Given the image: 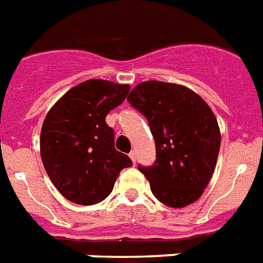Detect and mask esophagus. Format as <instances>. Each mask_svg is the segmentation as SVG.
<instances>
[{
    "label": "esophagus",
    "instance_id": "34e87169",
    "mask_svg": "<svg viewBox=\"0 0 263 263\" xmlns=\"http://www.w3.org/2000/svg\"><path fill=\"white\" fill-rule=\"evenodd\" d=\"M129 157L132 158V161H133L134 164H136V160H137V153H136V152H134V151H132V152H130Z\"/></svg>",
    "mask_w": 263,
    "mask_h": 263
}]
</instances>
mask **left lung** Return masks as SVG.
I'll use <instances>...</instances> for the list:
<instances>
[{
	"instance_id": "8db88e82",
	"label": "left lung",
	"mask_w": 263,
	"mask_h": 263,
	"mask_svg": "<svg viewBox=\"0 0 263 263\" xmlns=\"http://www.w3.org/2000/svg\"><path fill=\"white\" fill-rule=\"evenodd\" d=\"M127 101L146 117L156 142L155 165L138 166L157 200L172 208L192 204L215 171L220 129L211 107L191 88L147 80Z\"/></svg>"
}]
</instances>
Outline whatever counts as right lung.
Listing matches in <instances>:
<instances>
[{"instance_id":"right-lung-1","label":"right lung","mask_w":263,"mask_h":263,"mask_svg":"<svg viewBox=\"0 0 263 263\" xmlns=\"http://www.w3.org/2000/svg\"><path fill=\"white\" fill-rule=\"evenodd\" d=\"M129 84L88 79L68 90L45 116L40 155L58 191L75 204L101 203L111 194L119 172L133 162L114 147L106 116L119 106Z\"/></svg>"}]
</instances>
